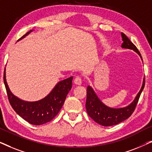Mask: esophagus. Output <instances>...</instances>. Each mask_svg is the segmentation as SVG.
<instances>
[{
  "label": "esophagus",
  "instance_id": "1",
  "mask_svg": "<svg viewBox=\"0 0 152 152\" xmlns=\"http://www.w3.org/2000/svg\"><path fill=\"white\" fill-rule=\"evenodd\" d=\"M74 83L76 85H81L82 84V78L80 76H77L74 79Z\"/></svg>",
  "mask_w": 152,
  "mask_h": 152
}]
</instances>
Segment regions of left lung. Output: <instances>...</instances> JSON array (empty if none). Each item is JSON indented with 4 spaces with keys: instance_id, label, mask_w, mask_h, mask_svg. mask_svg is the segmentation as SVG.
Instances as JSON below:
<instances>
[{
    "instance_id": "left-lung-1",
    "label": "left lung",
    "mask_w": 152,
    "mask_h": 152,
    "mask_svg": "<svg viewBox=\"0 0 152 152\" xmlns=\"http://www.w3.org/2000/svg\"><path fill=\"white\" fill-rule=\"evenodd\" d=\"M121 35L122 41H123L122 48L133 50L136 52L142 59V56L136 45L129 40V39L124 33L122 32ZM145 83L144 78L140 91L136 95L134 102L127 107L120 108V109H112V108H109L104 104L97 97L93 88L91 86H88L86 88L87 96L86 102L87 113L95 122L102 126H109L119 124L120 122L129 118L131 115L134 113L137 104H138V99L140 98L141 93L145 87Z\"/></svg>"
}]
</instances>
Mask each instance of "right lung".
Listing matches in <instances>:
<instances>
[{
  "label": "right lung",
  "mask_w": 152,
  "mask_h": 152,
  "mask_svg": "<svg viewBox=\"0 0 152 152\" xmlns=\"http://www.w3.org/2000/svg\"><path fill=\"white\" fill-rule=\"evenodd\" d=\"M32 30L27 32L18 40L24 38ZM3 79L10 104L16 113L30 124L40 125L51 121L61 110L66 97L72 88L73 77H70L59 82L48 96L32 102L23 101L11 93L6 82L5 68Z\"/></svg>",
  "instance_id": "add662e5"
}]
</instances>
